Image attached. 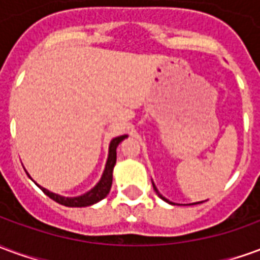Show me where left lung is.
<instances>
[{
    "instance_id": "left-lung-1",
    "label": "left lung",
    "mask_w": 260,
    "mask_h": 260,
    "mask_svg": "<svg viewBox=\"0 0 260 260\" xmlns=\"http://www.w3.org/2000/svg\"><path fill=\"white\" fill-rule=\"evenodd\" d=\"M153 188H154V191L157 192V195L160 196V198H161V199H163V201H166V202H169V203H171V205H174V203H173V202H170L169 199H166V198H164V196H161L160 195V193H158V191H157V188H156V186H154V184H153ZM198 203H201V202H198Z\"/></svg>"
}]
</instances>
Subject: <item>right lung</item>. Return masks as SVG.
I'll list each match as a JSON object with an SVG mask.
<instances>
[{
  "mask_svg": "<svg viewBox=\"0 0 260 260\" xmlns=\"http://www.w3.org/2000/svg\"><path fill=\"white\" fill-rule=\"evenodd\" d=\"M128 135H121L114 138L113 141L110 142V147H108V158L106 163V169L103 171V175L100 181L97 182L96 186H93L90 191L86 192L83 195L75 196V198H65L58 193L50 192L46 188H43L37 184V186L42 189L47 196H50L53 201H55L59 205H64L68 207H85L94 205L97 202H100L108 195V192L111 189V184H113V170L117 161V147H118L119 142H122Z\"/></svg>",
  "mask_w": 260,
  "mask_h": 260,
  "instance_id": "1",
  "label": "right lung"
}]
</instances>
